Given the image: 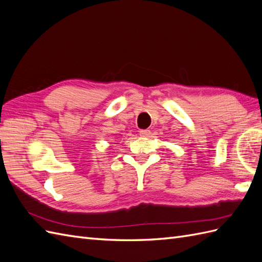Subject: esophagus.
<instances>
[{
  "label": "esophagus",
  "instance_id": "34e87169",
  "mask_svg": "<svg viewBox=\"0 0 262 262\" xmlns=\"http://www.w3.org/2000/svg\"><path fill=\"white\" fill-rule=\"evenodd\" d=\"M151 135L150 130H140V136L142 137H149Z\"/></svg>",
  "mask_w": 262,
  "mask_h": 262
}]
</instances>
